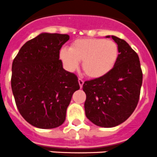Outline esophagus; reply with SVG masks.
Masks as SVG:
<instances>
[{
	"label": "esophagus",
	"mask_w": 157,
	"mask_h": 157,
	"mask_svg": "<svg viewBox=\"0 0 157 157\" xmlns=\"http://www.w3.org/2000/svg\"><path fill=\"white\" fill-rule=\"evenodd\" d=\"M83 83H84V81H83L82 79H81V78H78V84H79V86H80V88H82V87Z\"/></svg>",
	"instance_id": "34e87169"
}]
</instances>
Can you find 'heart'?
Returning <instances> with one entry per match:
<instances>
[{"label": "heart", "instance_id": "heart-1", "mask_svg": "<svg viewBox=\"0 0 157 157\" xmlns=\"http://www.w3.org/2000/svg\"><path fill=\"white\" fill-rule=\"evenodd\" d=\"M119 56L116 42L103 38L78 39L69 48L59 50V57L64 68L74 71L82 62V67L88 77L98 78L112 70Z\"/></svg>", "mask_w": 157, "mask_h": 157}]
</instances>
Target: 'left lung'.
I'll list each match as a JSON object with an SVG mask.
<instances>
[{
	"label": "left lung",
	"mask_w": 157,
	"mask_h": 157,
	"mask_svg": "<svg viewBox=\"0 0 157 157\" xmlns=\"http://www.w3.org/2000/svg\"><path fill=\"white\" fill-rule=\"evenodd\" d=\"M117 44L119 56L116 65L105 76L86 81L85 113L93 123L101 127H114L128 119L139 100L142 71L138 54L128 43L108 35Z\"/></svg>",
	"instance_id": "1"
}]
</instances>
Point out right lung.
<instances>
[{
	"label": "right lung",
	"instance_id": "obj_1",
	"mask_svg": "<svg viewBox=\"0 0 157 157\" xmlns=\"http://www.w3.org/2000/svg\"><path fill=\"white\" fill-rule=\"evenodd\" d=\"M69 35L41 33L27 41L14 59L12 90L23 119L34 127L52 129L62 125L78 78L67 71L59 59Z\"/></svg>",
	"mask_w": 157,
	"mask_h": 157
}]
</instances>
